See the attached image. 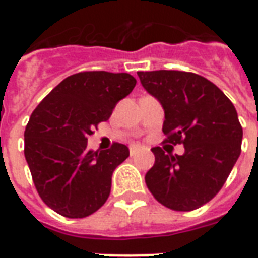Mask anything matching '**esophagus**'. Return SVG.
I'll return each mask as SVG.
<instances>
[{
  "mask_svg": "<svg viewBox=\"0 0 258 258\" xmlns=\"http://www.w3.org/2000/svg\"><path fill=\"white\" fill-rule=\"evenodd\" d=\"M138 151H140V148H138V146H131V148H130V155H131V156H134L135 153H138Z\"/></svg>",
  "mask_w": 258,
  "mask_h": 258,
  "instance_id": "34e87169",
  "label": "esophagus"
}]
</instances>
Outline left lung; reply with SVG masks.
<instances>
[{
  "instance_id": "8db88e82",
  "label": "left lung",
  "mask_w": 258,
  "mask_h": 258,
  "mask_svg": "<svg viewBox=\"0 0 258 258\" xmlns=\"http://www.w3.org/2000/svg\"><path fill=\"white\" fill-rule=\"evenodd\" d=\"M141 84L164 110L168 144H182L184 155L152 148L155 164L145 182L157 202L171 210L199 209L216 196L240 155L243 130L238 113L216 84L178 70L138 72Z\"/></svg>"
}]
</instances>
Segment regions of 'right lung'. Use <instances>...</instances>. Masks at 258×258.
I'll return each instance as SVG.
<instances>
[{"mask_svg":"<svg viewBox=\"0 0 258 258\" xmlns=\"http://www.w3.org/2000/svg\"><path fill=\"white\" fill-rule=\"evenodd\" d=\"M128 73L83 72L59 83L31 113L25 157L37 192L52 210L84 218L105 205L112 174L130 156L123 144L107 151L87 148L88 135L134 90Z\"/></svg>","mask_w":258,"mask_h":258,"instance_id":"add662e5","label":"right lung"}]
</instances>
